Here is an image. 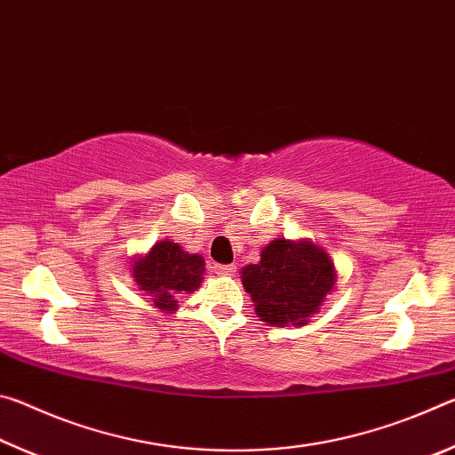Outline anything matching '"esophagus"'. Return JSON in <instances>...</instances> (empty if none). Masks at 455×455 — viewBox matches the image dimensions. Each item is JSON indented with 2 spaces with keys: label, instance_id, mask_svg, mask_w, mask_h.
I'll return each mask as SVG.
<instances>
[{
  "label": "esophagus",
  "instance_id": "1",
  "mask_svg": "<svg viewBox=\"0 0 455 455\" xmlns=\"http://www.w3.org/2000/svg\"><path fill=\"white\" fill-rule=\"evenodd\" d=\"M214 273L220 276H230L236 273V267L235 265H214Z\"/></svg>",
  "mask_w": 455,
  "mask_h": 455
}]
</instances>
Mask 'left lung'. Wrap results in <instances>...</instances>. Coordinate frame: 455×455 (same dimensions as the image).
<instances>
[{
    "instance_id": "1",
    "label": "left lung",
    "mask_w": 455,
    "mask_h": 455,
    "mask_svg": "<svg viewBox=\"0 0 455 455\" xmlns=\"http://www.w3.org/2000/svg\"><path fill=\"white\" fill-rule=\"evenodd\" d=\"M255 313L273 327H303L335 291L337 271L329 252L309 238H275L260 251L257 265L241 271Z\"/></svg>"
}]
</instances>
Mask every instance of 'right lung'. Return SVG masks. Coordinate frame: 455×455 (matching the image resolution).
Here are the masks:
<instances>
[{
    "label": "right lung",
    "instance_id": "1",
    "mask_svg": "<svg viewBox=\"0 0 455 455\" xmlns=\"http://www.w3.org/2000/svg\"><path fill=\"white\" fill-rule=\"evenodd\" d=\"M130 273L156 309L174 313L179 309V299L195 292L203 283L204 259L164 238L154 243L148 252L134 257Z\"/></svg>",
    "mask_w": 455,
    "mask_h": 455
}]
</instances>
